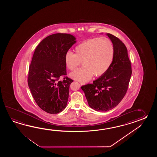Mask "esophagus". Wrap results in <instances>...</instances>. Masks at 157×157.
Here are the masks:
<instances>
[{"mask_svg":"<svg viewBox=\"0 0 157 157\" xmlns=\"http://www.w3.org/2000/svg\"><path fill=\"white\" fill-rule=\"evenodd\" d=\"M80 83L81 85H85V83H83V82H80Z\"/></svg>","mask_w":157,"mask_h":157,"instance_id":"34e87169","label":"esophagus"}]
</instances>
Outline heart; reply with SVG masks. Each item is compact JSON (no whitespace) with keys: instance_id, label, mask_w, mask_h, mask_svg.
Segmentation results:
<instances>
[{"instance_id":"obj_1","label":"heart","mask_w":157,"mask_h":157,"mask_svg":"<svg viewBox=\"0 0 157 157\" xmlns=\"http://www.w3.org/2000/svg\"><path fill=\"white\" fill-rule=\"evenodd\" d=\"M76 54L67 52L64 63L70 70H74L82 61L83 67L71 72L74 80L86 82L94 74L100 76L110 68L114 59V50L112 41L106 37H94L84 40L75 48Z\"/></svg>"}]
</instances>
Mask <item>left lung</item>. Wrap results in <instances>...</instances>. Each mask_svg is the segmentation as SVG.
I'll list each match as a JSON object with an SVG mask.
<instances>
[{
    "label": "left lung",
    "instance_id": "left-lung-1",
    "mask_svg": "<svg viewBox=\"0 0 157 157\" xmlns=\"http://www.w3.org/2000/svg\"><path fill=\"white\" fill-rule=\"evenodd\" d=\"M113 44L114 59L109 70L94 81L81 86L89 107L106 112L116 107L127 92L132 70L125 45L118 37L107 33Z\"/></svg>",
    "mask_w": 157,
    "mask_h": 157
}]
</instances>
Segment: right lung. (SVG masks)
I'll use <instances>...</instances> for the list:
<instances>
[{"instance_id":"add662e5","label":"right lung","mask_w":157,"mask_h":157,"mask_svg":"<svg viewBox=\"0 0 157 157\" xmlns=\"http://www.w3.org/2000/svg\"><path fill=\"white\" fill-rule=\"evenodd\" d=\"M76 37L68 33L47 36L37 45L29 67L28 85L33 99L41 109L57 114L66 107L70 85L74 80L66 75L64 56Z\"/></svg>"}]
</instances>
